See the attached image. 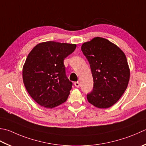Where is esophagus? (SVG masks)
<instances>
[{
    "label": "esophagus",
    "mask_w": 146,
    "mask_h": 146,
    "mask_svg": "<svg viewBox=\"0 0 146 146\" xmlns=\"http://www.w3.org/2000/svg\"><path fill=\"white\" fill-rule=\"evenodd\" d=\"M74 85H75V87H80V82H74Z\"/></svg>",
    "instance_id": "34e87169"
}]
</instances>
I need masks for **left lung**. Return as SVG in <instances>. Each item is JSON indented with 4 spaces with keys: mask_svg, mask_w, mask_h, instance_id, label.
Instances as JSON below:
<instances>
[{
    "mask_svg": "<svg viewBox=\"0 0 146 146\" xmlns=\"http://www.w3.org/2000/svg\"><path fill=\"white\" fill-rule=\"evenodd\" d=\"M82 51L92 71L94 86L88 102L99 108L112 106L127 89L130 70L124 52L108 40L96 37L84 43Z\"/></svg>",
    "mask_w": 146,
    "mask_h": 146,
    "instance_id": "obj_1",
    "label": "left lung"
}]
</instances>
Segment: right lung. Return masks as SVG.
<instances>
[{
    "label": "right lung",
    "mask_w": 146,
    "mask_h": 146,
    "mask_svg": "<svg viewBox=\"0 0 146 146\" xmlns=\"http://www.w3.org/2000/svg\"><path fill=\"white\" fill-rule=\"evenodd\" d=\"M76 45L48 41L36 45L23 69L26 89L42 106L53 108L66 101L73 83L66 75L64 60Z\"/></svg>",
    "instance_id": "right-lung-1"
}]
</instances>
